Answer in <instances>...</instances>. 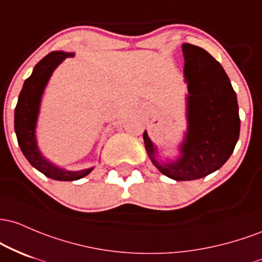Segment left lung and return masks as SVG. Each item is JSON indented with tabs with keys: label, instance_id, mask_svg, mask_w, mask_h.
<instances>
[{
	"label": "left lung",
	"instance_id": "1",
	"mask_svg": "<svg viewBox=\"0 0 262 262\" xmlns=\"http://www.w3.org/2000/svg\"><path fill=\"white\" fill-rule=\"evenodd\" d=\"M184 78L188 86V128L176 162L160 163L147 132L143 141L155 167L174 181L207 177L229 160L239 140L240 117L235 94L225 70L201 47L184 43Z\"/></svg>",
	"mask_w": 262,
	"mask_h": 262
}]
</instances>
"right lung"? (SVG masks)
<instances>
[{"mask_svg": "<svg viewBox=\"0 0 262 262\" xmlns=\"http://www.w3.org/2000/svg\"><path fill=\"white\" fill-rule=\"evenodd\" d=\"M74 57V53L52 52L34 67L33 73L26 79L14 108V131L22 154L34 168L55 181H76L85 177L93 168L66 170L47 161L39 152L36 141V125L42 95L52 73L64 59Z\"/></svg>", "mask_w": 262, "mask_h": 262, "instance_id": "obj_1", "label": "right lung"}]
</instances>
